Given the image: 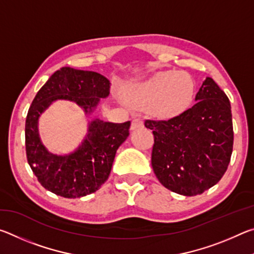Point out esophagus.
Returning <instances> with one entry per match:
<instances>
[{
	"label": "esophagus",
	"mask_w": 254,
	"mask_h": 254,
	"mask_svg": "<svg viewBox=\"0 0 254 254\" xmlns=\"http://www.w3.org/2000/svg\"><path fill=\"white\" fill-rule=\"evenodd\" d=\"M144 127V122H143V119L137 117L134 118L132 120V123H131V128L132 130H135V128H140V127Z\"/></svg>",
	"instance_id": "obj_1"
}]
</instances>
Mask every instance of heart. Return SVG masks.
Returning a JSON list of instances; mask_svg holds the SVG:
<instances>
[{
  "label": "heart",
  "instance_id": "obj_1",
  "mask_svg": "<svg viewBox=\"0 0 254 254\" xmlns=\"http://www.w3.org/2000/svg\"><path fill=\"white\" fill-rule=\"evenodd\" d=\"M195 84L183 71H158L139 84L128 86L126 95L133 104L148 105L154 114L171 117L183 112L190 104Z\"/></svg>",
  "mask_w": 254,
  "mask_h": 254
}]
</instances>
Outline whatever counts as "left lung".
Here are the masks:
<instances>
[{
  "instance_id": "8db88e82",
  "label": "left lung",
  "mask_w": 254,
  "mask_h": 254,
  "mask_svg": "<svg viewBox=\"0 0 254 254\" xmlns=\"http://www.w3.org/2000/svg\"><path fill=\"white\" fill-rule=\"evenodd\" d=\"M190 109L167 120H145L154 143L151 165L169 190L199 195L220 182L233 151V123L226 94L207 77Z\"/></svg>"
}]
</instances>
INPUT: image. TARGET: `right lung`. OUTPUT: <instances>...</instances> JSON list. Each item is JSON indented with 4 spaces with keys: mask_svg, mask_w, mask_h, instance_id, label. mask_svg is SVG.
<instances>
[{
    "mask_svg": "<svg viewBox=\"0 0 254 254\" xmlns=\"http://www.w3.org/2000/svg\"><path fill=\"white\" fill-rule=\"evenodd\" d=\"M110 88V80L98 72L63 67L37 93L25 120V152L30 168L47 190L65 198H78L98 190L109 178L117 150L128 136L130 121L94 120L76 151L57 156L42 145L38 119L57 100L72 101L91 113L101 98L109 96Z\"/></svg>",
    "mask_w": 254,
    "mask_h": 254,
    "instance_id": "add662e5",
    "label": "right lung"
}]
</instances>
